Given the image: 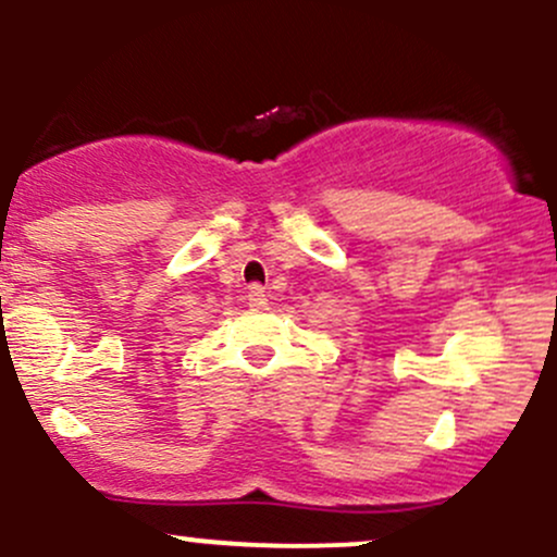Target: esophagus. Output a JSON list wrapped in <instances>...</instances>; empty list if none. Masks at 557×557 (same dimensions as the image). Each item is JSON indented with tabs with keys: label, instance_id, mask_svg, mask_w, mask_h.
Wrapping results in <instances>:
<instances>
[{
	"label": "esophagus",
	"instance_id": "34e87169",
	"mask_svg": "<svg viewBox=\"0 0 557 557\" xmlns=\"http://www.w3.org/2000/svg\"><path fill=\"white\" fill-rule=\"evenodd\" d=\"M250 309H264L267 307V290L261 285H248V296H246Z\"/></svg>",
	"mask_w": 557,
	"mask_h": 557
}]
</instances>
